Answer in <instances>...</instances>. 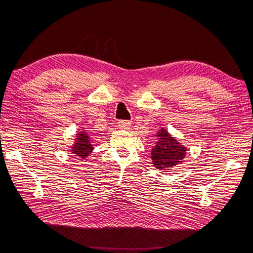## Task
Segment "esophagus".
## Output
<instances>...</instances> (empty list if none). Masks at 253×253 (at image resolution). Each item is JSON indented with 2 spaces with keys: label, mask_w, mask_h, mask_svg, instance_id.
<instances>
[{
  "label": "esophagus",
  "mask_w": 253,
  "mask_h": 253,
  "mask_svg": "<svg viewBox=\"0 0 253 253\" xmlns=\"http://www.w3.org/2000/svg\"><path fill=\"white\" fill-rule=\"evenodd\" d=\"M118 126L120 127V129H122V130H127L131 126V122L123 121V120H121V121L118 122Z\"/></svg>",
  "instance_id": "34e87169"
}]
</instances>
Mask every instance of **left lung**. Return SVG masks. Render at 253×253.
<instances>
[{"label":"left lung","mask_w":253,"mask_h":253,"mask_svg":"<svg viewBox=\"0 0 253 253\" xmlns=\"http://www.w3.org/2000/svg\"><path fill=\"white\" fill-rule=\"evenodd\" d=\"M157 142L151 149L154 167L161 171H168L177 165L183 164L187 149L169 132L161 127L157 132Z\"/></svg>","instance_id":"8db88e82"}]
</instances>
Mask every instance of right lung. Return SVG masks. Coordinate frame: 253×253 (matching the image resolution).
<instances>
[{
    "mask_svg": "<svg viewBox=\"0 0 253 253\" xmlns=\"http://www.w3.org/2000/svg\"><path fill=\"white\" fill-rule=\"evenodd\" d=\"M74 144L70 149V152L82 159L87 158L94 150V147L90 142L89 133L86 130L78 131L76 133V138L74 140Z\"/></svg>",
    "mask_w": 253,
    "mask_h": 253,
    "instance_id": "1",
    "label": "right lung"
}]
</instances>
